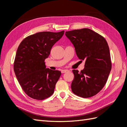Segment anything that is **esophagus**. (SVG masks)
Wrapping results in <instances>:
<instances>
[{
  "label": "esophagus",
  "mask_w": 127,
  "mask_h": 127,
  "mask_svg": "<svg viewBox=\"0 0 127 127\" xmlns=\"http://www.w3.org/2000/svg\"><path fill=\"white\" fill-rule=\"evenodd\" d=\"M69 70H67V69H64V70H61V72L62 73H66L67 72H68Z\"/></svg>",
  "instance_id": "esophagus-1"
}]
</instances>
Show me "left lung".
<instances>
[{"mask_svg": "<svg viewBox=\"0 0 127 127\" xmlns=\"http://www.w3.org/2000/svg\"><path fill=\"white\" fill-rule=\"evenodd\" d=\"M65 35L74 45L78 58L85 61V68L80 72L72 70V92L83 98L93 96L105 85L112 67L107 42L101 35L86 28L67 31Z\"/></svg>", "mask_w": 127, "mask_h": 127, "instance_id": "left-lung-1", "label": "left lung"}]
</instances>
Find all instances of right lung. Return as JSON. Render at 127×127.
Segmentation results:
<instances>
[{
	"mask_svg": "<svg viewBox=\"0 0 127 127\" xmlns=\"http://www.w3.org/2000/svg\"><path fill=\"white\" fill-rule=\"evenodd\" d=\"M64 34V31L39 32L25 38L18 46L14 70L23 90L30 97L43 100L54 92L61 73L46 68L44 61Z\"/></svg>",
	"mask_w": 127,
	"mask_h": 127,
	"instance_id": "add662e5",
	"label": "right lung"
}]
</instances>
